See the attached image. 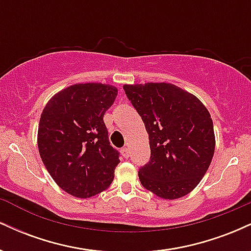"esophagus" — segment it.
Instances as JSON below:
<instances>
[{"label":"esophagus","instance_id":"esophagus-1","mask_svg":"<svg viewBox=\"0 0 251 251\" xmlns=\"http://www.w3.org/2000/svg\"><path fill=\"white\" fill-rule=\"evenodd\" d=\"M122 154H123L124 158H128L129 157V151H128V149L126 148V146H125V148L122 149Z\"/></svg>","mask_w":251,"mask_h":251}]
</instances>
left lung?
I'll use <instances>...</instances> for the list:
<instances>
[{
    "instance_id": "8db88e82",
    "label": "left lung",
    "mask_w": 251,
    "mask_h": 251,
    "mask_svg": "<svg viewBox=\"0 0 251 251\" xmlns=\"http://www.w3.org/2000/svg\"><path fill=\"white\" fill-rule=\"evenodd\" d=\"M124 91L149 133L151 157L138 172L142 185L164 200L190 194L214 157L209 111L197 97L172 83L124 85Z\"/></svg>"
}]
</instances>
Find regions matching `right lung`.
Wrapping results in <instances>:
<instances>
[{
  "label": "right lung",
  "mask_w": 251,
  "mask_h": 251,
  "mask_svg": "<svg viewBox=\"0 0 251 251\" xmlns=\"http://www.w3.org/2000/svg\"><path fill=\"white\" fill-rule=\"evenodd\" d=\"M118 89L105 83H76L56 93L43 108L37 132L41 159L55 183L77 198L111 185L120 163L108 140L103 114Z\"/></svg>",
  "instance_id": "add662e5"
}]
</instances>
